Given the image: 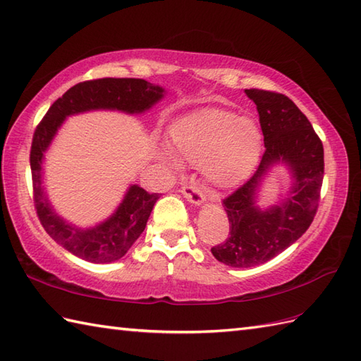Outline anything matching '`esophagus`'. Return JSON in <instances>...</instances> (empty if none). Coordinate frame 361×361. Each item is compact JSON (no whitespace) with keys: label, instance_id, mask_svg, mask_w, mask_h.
<instances>
[{"label":"esophagus","instance_id":"esophagus-1","mask_svg":"<svg viewBox=\"0 0 361 361\" xmlns=\"http://www.w3.org/2000/svg\"><path fill=\"white\" fill-rule=\"evenodd\" d=\"M181 194L185 195L188 200L190 203L194 204H200L204 202V195L200 190V188H198L195 183H186V185L181 186Z\"/></svg>","mask_w":361,"mask_h":361}]
</instances>
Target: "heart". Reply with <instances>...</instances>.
<instances>
[{
    "instance_id": "heart-1",
    "label": "heart",
    "mask_w": 361,
    "mask_h": 361,
    "mask_svg": "<svg viewBox=\"0 0 361 361\" xmlns=\"http://www.w3.org/2000/svg\"><path fill=\"white\" fill-rule=\"evenodd\" d=\"M167 141L172 152L190 164H203L206 178L217 188H231L255 169L262 133L250 118L234 111L204 109L176 119L169 127ZM173 167L180 161L169 158Z\"/></svg>"
}]
</instances>
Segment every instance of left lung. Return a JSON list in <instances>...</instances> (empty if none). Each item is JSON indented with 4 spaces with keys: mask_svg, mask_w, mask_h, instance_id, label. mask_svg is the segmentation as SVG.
<instances>
[{
    "mask_svg": "<svg viewBox=\"0 0 361 361\" xmlns=\"http://www.w3.org/2000/svg\"><path fill=\"white\" fill-rule=\"evenodd\" d=\"M257 106L265 152L250 180L224 198L229 233L211 248L219 262L248 268L278 256L301 237L317 216L324 178V149L305 114L291 99L274 91L250 88ZM278 160L292 171L294 186L281 205L260 212L254 203L262 176Z\"/></svg>",
    "mask_w": 361,
    "mask_h": 361,
    "instance_id": "obj_1",
    "label": "left lung"
}]
</instances>
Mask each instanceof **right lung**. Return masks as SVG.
I'll return each instance as SVG.
<instances>
[{
  "label": "right lung",
  "instance_id": "right-lung-1",
  "mask_svg": "<svg viewBox=\"0 0 361 361\" xmlns=\"http://www.w3.org/2000/svg\"><path fill=\"white\" fill-rule=\"evenodd\" d=\"M163 88L142 79H93L80 82L54 102L37 126L30 145L32 198L38 220L44 231L65 250L93 264H106L121 259L144 231L153 204L159 194H149L140 186L128 189L118 211L99 226L79 229L68 225L52 211L42 188V161L51 140L63 119L70 114L110 109L141 113L163 97Z\"/></svg>",
  "mask_w": 361,
  "mask_h": 361
}]
</instances>
